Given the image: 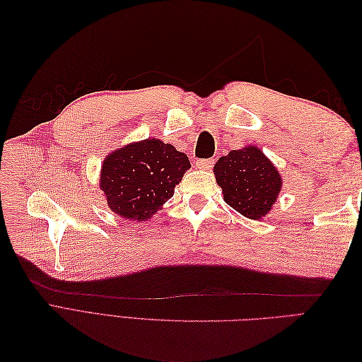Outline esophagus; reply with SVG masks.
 I'll use <instances>...</instances> for the list:
<instances>
[{"instance_id":"esophagus-1","label":"esophagus","mask_w":362,"mask_h":362,"mask_svg":"<svg viewBox=\"0 0 362 362\" xmlns=\"http://www.w3.org/2000/svg\"><path fill=\"white\" fill-rule=\"evenodd\" d=\"M194 166L202 170H210L214 166V158H201L194 161Z\"/></svg>"}]
</instances>
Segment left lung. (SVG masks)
Listing matches in <instances>:
<instances>
[{"label":"left lung","instance_id":"left-lung-1","mask_svg":"<svg viewBox=\"0 0 362 362\" xmlns=\"http://www.w3.org/2000/svg\"><path fill=\"white\" fill-rule=\"evenodd\" d=\"M225 202L247 218L266 216L281 190V177L255 146L231 151L214 166Z\"/></svg>","mask_w":362,"mask_h":362}]
</instances>
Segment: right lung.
<instances>
[{
    "label": "right lung",
    "instance_id": "obj_1",
    "mask_svg": "<svg viewBox=\"0 0 362 362\" xmlns=\"http://www.w3.org/2000/svg\"><path fill=\"white\" fill-rule=\"evenodd\" d=\"M187 169V156L161 140L148 139L108 156L100 184L115 213L144 222L172 198Z\"/></svg>",
    "mask_w": 362,
    "mask_h": 362
}]
</instances>
